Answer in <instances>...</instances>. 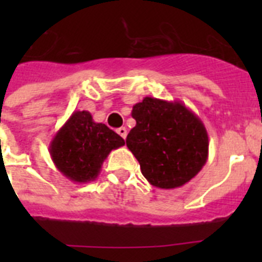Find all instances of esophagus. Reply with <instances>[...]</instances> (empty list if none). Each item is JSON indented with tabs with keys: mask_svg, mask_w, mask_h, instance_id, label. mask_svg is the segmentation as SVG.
Here are the masks:
<instances>
[{
	"mask_svg": "<svg viewBox=\"0 0 262 262\" xmlns=\"http://www.w3.org/2000/svg\"><path fill=\"white\" fill-rule=\"evenodd\" d=\"M117 133L119 134V135L122 136V138L126 139V136H127V128H126V127H120V128H118Z\"/></svg>",
	"mask_w": 262,
	"mask_h": 262,
	"instance_id": "1",
	"label": "esophagus"
}]
</instances>
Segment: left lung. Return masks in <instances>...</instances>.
Returning a JSON list of instances; mask_svg holds the SVG:
<instances>
[{"instance_id":"8db88e82","label":"left lung","mask_w":262,"mask_h":262,"mask_svg":"<svg viewBox=\"0 0 262 262\" xmlns=\"http://www.w3.org/2000/svg\"><path fill=\"white\" fill-rule=\"evenodd\" d=\"M131 115L136 126L126 144L152 186L181 187L201 172L209 157V135L190 108L180 101L145 97Z\"/></svg>"}]
</instances>
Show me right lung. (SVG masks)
I'll return each mask as SVG.
<instances>
[{
	"label": "right lung",
	"mask_w": 262,
	"mask_h": 262,
	"mask_svg": "<svg viewBox=\"0 0 262 262\" xmlns=\"http://www.w3.org/2000/svg\"><path fill=\"white\" fill-rule=\"evenodd\" d=\"M122 145L124 140L117 133L94 122L89 111L77 110L52 138L50 155L62 176L86 184L98 177L108 154Z\"/></svg>",
	"instance_id": "add662e5"
}]
</instances>
